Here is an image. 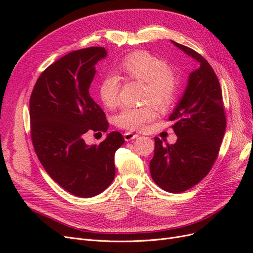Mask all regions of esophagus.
Segmentation results:
<instances>
[{"instance_id":"obj_1","label":"esophagus","mask_w":253,"mask_h":253,"mask_svg":"<svg viewBox=\"0 0 253 253\" xmlns=\"http://www.w3.org/2000/svg\"><path fill=\"white\" fill-rule=\"evenodd\" d=\"M124 137H125L126 141H129V140L137 138V137H138V134H134L132 132H126V133L124 134Z\"/></svg>"}]
</instances>
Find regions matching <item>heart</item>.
Wrapping results in <instances>:
<instances>
[{"label": "heart", "mask_w": 253, "mask_h": 253, "mask_svg": "<svg viewBox=\"0 0 253 253\" xmlns=\"http://www.w3.org/2000/svg\"><path fill=\"white\" fill-rule=\"evenodd\" d=\"M118 70L126 80L142 83L141 101L149 102L141 106L122 109L115 117L116 126L136 131L142 128L156 116L155 108L166 110L174 102L178 93L177 76L168 66L166 61L147 50H136L128 53L118 63ZM121 88L120 78L115 75H105L98 84V96L109 109L119 104ZM152 102L151 104L149 102Z\"/></svg>", "instance_id": "1"}]
</instances>
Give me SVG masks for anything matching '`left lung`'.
<instances>
[{
  "instance_id": "left-lung-1",
  "label": "left lung",
  "mask_w": 253,
  "mask_h": 253,
  "mask_svg": "<svg viewBox=\"0 0 253 253\" xmlns=\"http://www.w3.org/2000/svg\"><path fill=\"white\" fill-rule=\"evenodd\" d=\"M172 43L195 59L200 67L189 76L188 85L169 120L177 136L174 144L155 137L150 173L167 192L181 193L206 177L218 156L226 129V114L216 74L202 55Z\"/></svg>"
}]
</instances>
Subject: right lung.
I'll return each instance as SVG.
<instances>
[{
    "label": "right lung",
    "mask_w": 253,
    "mask_h": 253,
    "mask_svg": "<svg viewBox=\"0 0 253 253\" xmlns=\"http://www.w3.org/2000/svg\"><path fill=\"white\" fill-rule=\"evenodd\" d=\"M104 47H87L67 53L38 78L29 100L30 137L41 165L73 195L100 194L115 177L114 156L125 138L108 134L99 144H86L88 132H106L105 114L89 95Z\"/></svg>",
    "instance_id": "add662e5"
}]
</instances>
